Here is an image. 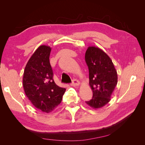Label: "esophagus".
<instances>
[{
    "mask_svg": "<svg viewBox=\"0 0 145 145\" xmlns=\"http://www.w3.org/2000/svg\"><path fill=\"white\" fill-rule=\"evenodd\" d=\"M80 85V82L78 80H76V79H74L72 80V82L71 83V86H79Z\"/></svg>",
    "mask_w": 145,
    "mask_h": 145,
    "instance_id": "esophagus-1",
    "label": "esophagus"
}]
</instances>
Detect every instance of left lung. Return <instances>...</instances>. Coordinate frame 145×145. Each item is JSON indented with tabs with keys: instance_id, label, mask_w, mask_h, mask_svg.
<instances>
[{
	"instance_id": "obj_1",
	"label": "left lung",
	"mask_w": 145,
	"mask_h": 145,
	"mask_svg": "<svg viewBox=\"0 0 145 145\" xmlns=\"http://www.w3.org/2000/svg\"><path fill=\"white\" fill-rule=\"evenodd\" d=\"M89 69V86L93 96L86 103L94 109L102 108L111 100L117 84V73L106 53L95 46H89L85 53Z\"/></svg>"
}]
</instances>
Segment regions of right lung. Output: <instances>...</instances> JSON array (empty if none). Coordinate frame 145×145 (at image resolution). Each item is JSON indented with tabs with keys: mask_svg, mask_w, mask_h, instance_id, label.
<instances>
[{
	"mask_svg": "<svg viewBox=\"0 0 145 145\" xmlns=\"http://www.w3.org/2000/svg\"><path fill=\"white\" fill-rule=\"evenodd\" d=\"M51 48L41 45L35 51L25 68L23 86L33 106L46 113L61 103L66 91L56 84L50 63Z\"/></svg>",
	"mask_w": 145,
	"mask_h": 145,
	"instance_id": "add662e5",
	"label": "right lung"
}]
</instances>
